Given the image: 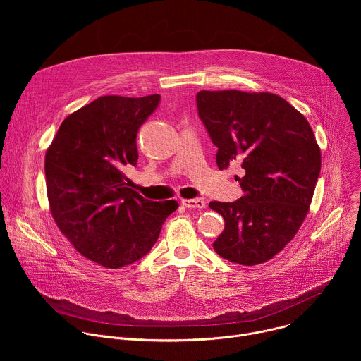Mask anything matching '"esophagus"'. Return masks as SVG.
I'll return each instance as SVG.
<instances>
[{
	"label": "esophagus",
	"mask_w": 361,
	"mask_h": 361,
	"mask_svg": "<svg viewBox=\"0 0 361 361\" xmlns=\"http://www.w3.org/2000/svg\"><path fill=\"white\" fill-rule=\"evenodd\" d=\"M181 204L188 210H201L205 207V201L201 198L195 200H181Z\"/></svg>",
	"instance_id": "34e87169"
}]
</instances>
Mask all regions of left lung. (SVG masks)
Listing matches in <instances>:
<instances>
[{
    "label": "left lung",
    "instance_id": "left-lung-1",
    "mask_svg": "<svg viewBox=\"0 0 361 361\" xmlns=\"http://www.w3.org/2000/svg\"><path fill=\"white\" fill-rule=\"evenodd\" d=\"M195 99L219 169H243L235 180L244 195L210 202L226 221L213 247L231 263L262 264L291 241L308 213L322 169L314 133L271 92L200 91Z\"/></svg>",
    "mask_w": 361,
    "mask_h": 361
}]
</instances>
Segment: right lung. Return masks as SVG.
<instances>
[{
	"mask_svg": "<svg viewBox=\"0 0 361 361\" xmlns=\"http://www.w3.org/2000/svg\"><path fill=\"white\" fill-rule=\"evenodd\" d=\"M161 97L104 95L70 114L45 154L51 213L75 250L107 269L142 259L156 244L174 200L151 201L128 187L137 133Z\"/></svg>",
	"mask_w": 361,
	"mask_h": 361,
	"instance_id": "obj_1",
	"label": "right lung"
}]
</instances>
